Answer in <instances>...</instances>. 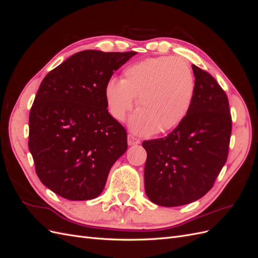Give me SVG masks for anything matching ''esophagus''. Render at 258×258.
<instances>
[{
  "label": "esophagus",
  "instance_id": "34e87169",
  "mask_svg": "<svg viewBox=\"0 0 258 258\" xmlns=\"http://www.w3.org/2000/svg\"><path fill=\"white\" fill-rule=\"evenodd\" d=\"M128 144L129 145H137V144H140V140L134 136V135H128Z\"/></svg>",
  "mask_w": 258,
  "mask_h": 258
}]
</instances>
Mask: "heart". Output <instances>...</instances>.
Wrapping results in <instances>:
<instances>
[{"instance_id":"1","label":"heart","mask_w":258,"mask_h":258,"mask_svg":"<svg viewBox=\"0 0 258 258\" xmlns=\"http://www.w3.org/2000/svg\"><path fill=\"white\" fill-rule=\"evenodd\" d=\"M195 80L187 61L178 57L150 58L123 70L121 81L105 85V101L111 115L122 121L137 100L138 112L131 128L138 134L166 132L176 127L188 112Z\"/></svg>"}]
</instances>
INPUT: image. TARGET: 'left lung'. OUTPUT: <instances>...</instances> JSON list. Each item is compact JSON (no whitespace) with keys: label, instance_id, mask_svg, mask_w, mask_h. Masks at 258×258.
<instances>
[{"label":"left lung","instance_id":"left-lung-1","mask_svg":"<svg viewBox=\"0 0 258 258\" xmlns=\"http://www.w3.org/2000/svg\"><path fill=\"white\" fill-rule=\"evenodd\" d=\"M191 104L176 128L142 143L147 153V197L162 207H178L212 188L229 152L231 115L228 98L214 77L192 64Z\"/></svg>","mask_w":258,"mask_h":258}]
</instances>
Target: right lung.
Masks as SVG:
<instances>
[{"label": "right lung", "mask_w": 258, "mask_h": 258, "mask_svg": "<svg viewBox=\"0 0 258 258\" xmlns=\"http://www.w3.org/2000/svg\"><path fill=\"white\" fill-rule=\"evenodd\" d=\"M136 53L76 52L41 83L29 116V150L38 178L59 196L98 197L127 151L126 129L108 113L104 89Z\"/></svg>", "instance_id": "add662e5"}]
</instances>
